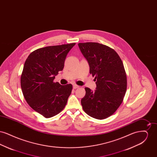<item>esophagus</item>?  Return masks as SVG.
<instances>
[{"mask_svg":"<svg viewBox=\"0 0 157 157\" xmlns=\"http://www.w3.org/2000/svg\"><path fill=\"white\" fill-rule=\"evenodd\" d=\"M79 86H78V85H75L74 84V85H73V88L74 89H77V88H78Z\"/></svg>","mask_w":157,"mask_h":157,"instance_id":"1","label":"esophagus"}]
</instances>
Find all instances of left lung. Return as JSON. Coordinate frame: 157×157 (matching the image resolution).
<instances>
[{"instance_id": "1", "label": "left lung", "mask_w": 157, "mask_h": 157, "mask_svg": "<svg viewBox=\"0 0 157 157\" xmlns=\"http://www.w3.org/2000/svg\"><path fill=\"white\" fill-rule=\"evenodd\" d=\"M78 46L95 77V91L85 88L81 99L83 109L90 117L105 119L121 104L127 90V75L119 55L113 49L99 43H79Z\"/></svg>"}]
</instances>
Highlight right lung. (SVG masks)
Wrapping results in <instances>:
<instances>
[{
  "label": "right lung",
  "instance_id": "add662e5",
  "mask_svg": "<svg viewBox=\"0 0 157 157\" xmlns=\"http://www.w3.org/2000/svg\"><path fill=\"white\" fill-rule=\"evenodd\" d=\"M75 43L46 46L30 53L21 78L23 95L30 107L45 118L57 115L65 108L72 85L53 82L63 70L70 50Z\"/></svg>",
  "mask_w": 157,
  "mask_h": 157
}]
</instances>
